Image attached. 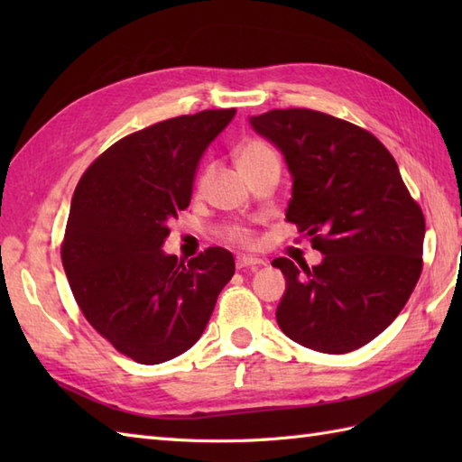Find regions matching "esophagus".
Here are the masks:
<instances>
[{
  "mask_svg": "<svg viewBox=\"0 0 462 462\" xmlns=\"http://www.w3.org/2000/svg\"><path fill=\"white\" fill-rule=\"evenodd\" d=\"M260 266H263V260H260V258H252V256H238L236 258V268L238 270H246V268L256 270Z\"/></svg>",
  "mask_w": 462,
  "mask_h": 462,
  "instance_id": "esophagus-1",
  "label": "esophagus"
}]
</instances>
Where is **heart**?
<instances>
[{
	"mask_svg": "<svg viewBox=\"0 0 462 462\" xmlns=\"http://www.w3.org/2000/svg\"><path fill=\"white\" fill-rule=\"evenodd\" d=\"M266 159H276V152H273V149L268 143H263L260 139L246 141L238 149V162L242 166V171H248L254 164H258ZM212 171H214L212 166H206V169L199 174V179H196V194H202L206 190ZM230 242L252 248L256 246V236H254V232L248 228H236L230 232Z\"/></svg>",
	"mask_w": 462,
	"mask_h": 462,
	"instance_id": "b5f03b06",
	"label": "heart"
}]
</instances>
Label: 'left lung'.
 Listing matches in <instances>:
<instances>
[{
	"instance_id": "8db88e82",
	"label": "left lung",
	"mask_w": 462,
	"mask_h": 462,
	"mask_svg": "<svg viewBox=\"0 0 462 462\" xmlns=\"http://www.w3.org/2000/svg\"><path fill=\"white\" fill-rule=\"evenodd\" d=\"M291 172L286 220L323 254L319 266L276 258L286 276L280 329L303 347L349 353L387 329L423 270L425 216L383 143L311 109L252 116Z\"/></svg>"
}]
</instances>
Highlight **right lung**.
I'll list each match as a JSON object with an SVG mask.
<instances>
[{"mask_svg":"<svg viewBox=\"0 0 462 462\" xmlns=\"http://www.w3.org/2000/svg\"><path fill=\"white\" fill-rule=\"evenodd\" d=\"M236 109L180 115L126 134L77 184L61 260L85 319L143 365L192 347L208 323L234 256L208 248L189 263L161 250L189 208L194 172Z\"/></svg>","mask_w":462,"mask_h":462,"instance_id":"obj_1","label":"right lung"}]
</instances>
